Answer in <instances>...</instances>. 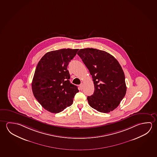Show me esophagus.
<instances>
[{
  "label": "esophagus",
  "mask_w": 157,
  "mask_h": 157,
  "mask_svg": "<svg viewBox=\"0 0 157 157\" xmlns=\"http://www.w3.org/2000/svg\"><path fill=\"white\" fill-rule=\"evenodd\" d=\"M83 85H84V84H83V83H82H82H81V84L79 85L80 89L81 90H82V88H83Z\"/></svg>",
  "instance_id": "1"
}]
</instances>
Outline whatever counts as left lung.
Returning <instances> with one entry per match:
<instances>
[{
	"mask_svg": "<svg viewBox=\"0 0 157 157\" xmlns=\"http://www.w3.org/2000/svg\"><path fill=\"white\" fill-rule=\"evenodd\" d=\"M92 75L95 90L87 96L89 105L102 113L116 109L126 94L123 70L118 61L107 52L93 48L77 53Z\"/></svg>",
	"mask_w": 157,
	"mask_h": 157,
	"instance_id": "obj_1",
	"label": "left lung"
}]
</instances>
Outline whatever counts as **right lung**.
<instances>
[{
    "label": "right lung",
    "mask_w": 157,
    "mask_h": 157,
    "mask_svg": "<svg viewBox=\"0 0 157 157\" xmlns=\"http://www.w3.org/2000/svg\"><path fill=\"white\" fill-rule=\"evenodd\" d=\"M78 51L62 49L48 52L36 66L32 89L39 103L50 112L59 113L72 105L75 95L79 92L77 86L70 82L67 70Z\"/></svg>",
    "instance_id": "right-lung-1"
}]
</instances>
